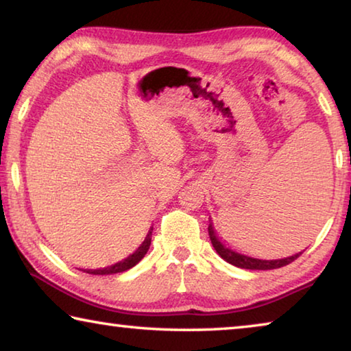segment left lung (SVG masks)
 Segmentation results:
<instances>
[{
    "instance_id": "left-lung-1",
    "label": "left lung",
    "mask_w": 351,
    "mask_h": 351,
    "mask_svg": "<svg viewBox=\"0 0 351 351\" xmlns=\"http://www.w3.org/2000/svg\"><path fill=\"white\" fill-rule=\"evenodd\" d=\"M209 237H210L212 246L215 247V251L218 252L219 257L228 261V263L237 266V268H243V269H252V271L277 269V268H282V266L293 263L295 258H299L302 255V252H299V254L291 255V257L278 258V260H261V258L247 257V255L237 252V251H234V249H230L226 245H223V243L219 241V239L217 237L215 230H213L212 223L209 224Z\"/></svg>"
}]
</instances>
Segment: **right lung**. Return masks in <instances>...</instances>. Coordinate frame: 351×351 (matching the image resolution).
<instances>
[{
	"label": "right lung",
	"mask_w": 351,
	"mask_h": 351,
	"mask_svg": "<svg viewBox=\"0 0 351 351\" xmlns=\"http://www.w3.org/2000/svg\"><path fill=\"white\" fill-rule=\"evenodd\" d=\"M152 230L153 228H150L148 230V234L145 237V240L142 245L138 247V251L133 252L132 255H128L125 260L122 261H117V263L108 266V268H100V269H80L83 272H86V274H93V276H110V274H117V272H123L130 268H133L134 265H138L139 261L144 258V255L147 254L148 247L152 245Z\"/></svg>",
	"instance_id": "obj_1"
}]
</instances>
